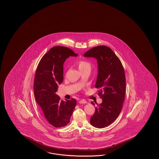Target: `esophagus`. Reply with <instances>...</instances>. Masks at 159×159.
I'll list each match as a JSON object with an SVG mask.
<instances>
[{
	"label": "esophagus",
	"instance_id": "obj_1",
	"mask_svg": "<svg viewBox=\"0 0 159 159\" xmlns=\"http://www.w3.org/2000/svg\"><path fill=\"white\" fill-rule=\"evenodd\" d=\"M79 103H80V104H84V103H86L87 102H86V100H84V99H81V100H80Z\"/></svg>",
	"mask_w": 159,
	"mask_h": 159
}]
</instances>
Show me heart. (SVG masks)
I'll use <instances>...</instances> for the list:
<instances>
[{"label":"heart","instance_id":"heart-1","mask_svg":"<svg viewBox=\"0 0 159 159\" xmlns=\"http://www.w3.org/2000/svg\"><path fill=\"white\" fill-rule=\"evenodd\" d=\"M78 66L80 70H82V69H84V68H90V63L88 62L87 61H84V60L80 61L78 62Z\"/></svg>","mask_w":159,"mask_h":159}]
</instances>
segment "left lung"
Wrapping results in <instances>:
<instances>
[{
	"label": "left lung",
	"mask_w": 159,
	"mask_h": 159,
	"mask_svg": "<svg viewBox=\"0 0 159 159\" xmlns=\"http://www.w3.org/2000/svg\"><path fill=\"white\" fill-rule=\"evenodd\" d=\"M84 56L97 60L98 75L95 86L99 89V95L103 99L99 107H95L90 123L102 129L114 122L121 112L125 97V73L119 58L106 46L93 48ZM91 104L95 106L93 102Z\"/></svg>",
	"instance_id": "left-lung-1"
}]
</instances>
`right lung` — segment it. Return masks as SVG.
Listing matches in <instances>:
<instances>
[{
  "label": "right lung",
  "mask_w": 159,
  "mask_h": 159,
  "mask_svg": "<svg viewBox=\"0 0 159 159\" xmlns=\"http://www.w3.org/2000/svg\"><path fill=\"white\" fill-rule=\"evenodd\" d=\"M70 49L52 48L41 59L34 80V94L45 119L55 127H65L70 122L76 106L75 99L61 101L56 94L64 79V64L70 56L76 57Z\"/></svg>",
  "instance_id": "obj_1"
}]
</instances>
